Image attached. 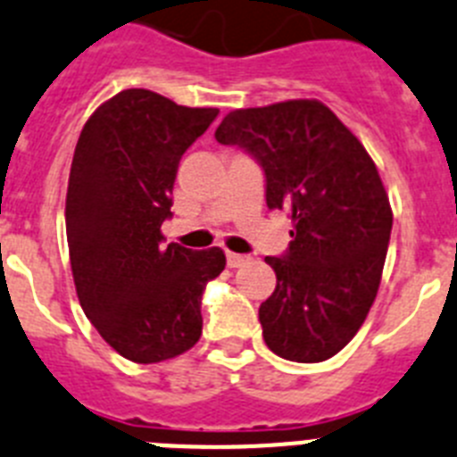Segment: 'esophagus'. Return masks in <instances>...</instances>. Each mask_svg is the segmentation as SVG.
Listing matches in <instances>:
<instances>
[{
    "mask_svg": "<svg viewBox=\"0 0 457 457\" xmlns=\"http://www.w3.org/2000/svg\"><path fill=\"white\" fill-rule=\"evenodd\" d=\"M247 261H249V256L236 254V252H226V266L228 268H240V266H245Z\"/></svg>",
    "mask_w": 457,
    "mask_h": 457,
    "instance_id": "34e87169",
    "label": "esophagus"
}]
</instances>
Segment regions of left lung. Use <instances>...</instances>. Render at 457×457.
<instances>
[{
  "mask_svg": "<svg viewBox=\"0 0 457 457\" xmlns=\"http://www.w3.org/2000/svg\"><path fill=\"white\" fill-rule=\"evenodd\" d=\"M266 175V203L294 221L282 256H266L277 287L259 307L277 356L321 362L358 333L384 270L393 212L361 140L319 101L233 111L214 131Z\"/></svg>",
  "mask_w": 457,
  "mask_h": 457,
  "instance_id": "obj_1",
  "label": "left lung"
}]
</instances>
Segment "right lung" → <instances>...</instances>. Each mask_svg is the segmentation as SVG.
Instances as JSON below:
<instances>
[{
  "instance_id": "obj_1",
  "label": "right lung",
  "mask_w": 457,
  "mask_h": 457,
  "mask_svg": "<svg viewBox=\"0 0 457 457\" xmlns=\"http://www.w3.org/2000/svg\"><path fill=\"white\" fill-rule=\"evenodd\" d=\"M220 115L124 89L85 122L66 191V240L85 317L120 356L162 362L196 345L220 247L163 245L180 159Z\"/></svg>"
}]
</instances>
